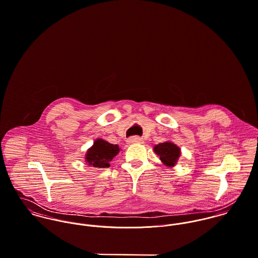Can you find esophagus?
<instances>
[{"label":"esophagus","instance_id":"1","mask_svg":"<svg viewBox=\"0 0 258 258\" xmlns=\"http://www.w3.org/2000/svg\"><path fill=\"white\" fill-rule=\"evenodd\" d=\"M128 141H129V143H131V144H140V143H143V139L140 138V137H138V136H134V137L130 138Z\"/></svg>","mask_w":258,"mask_h":258}]
</instances>
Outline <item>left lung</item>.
<instances>
[{"mask_svg": "<svg viewBox=\"0 0 258 258\" xmlns=\"http://www.w3.org/2000/svg\"><path fill=\"white\" fill-rule=\"evenodd\" d=\"M154 152L160 157L162 163L167 167H175L180 156L181 149L171 141L159 143L154 146Z\"/></svg>", "mask_w": 258, "mask_h": 258, "instance_id": "obj_1", "label": "left lung"}]
</instances>
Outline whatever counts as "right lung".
Listing matches in <instances>:
<instances>
[{
    "instance_id": "obj_1",
    "label": "right lung",
    "mask_w": 258,
    "mask_h": 258,
    "mask_svg": "<svg viewBox=\"0 0 258 258\" xmlns=\"http://www.w3.org/2000/svg\"><path fill=\"white\" fill-rule=\"evenodd\" d=\"M120 152L118 145L97 138L93 145L86 151L84 160L89 166L94 168H107L110 167L111 161Z\"/></svg>"
}]
</instances>
